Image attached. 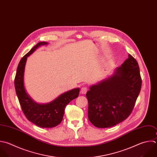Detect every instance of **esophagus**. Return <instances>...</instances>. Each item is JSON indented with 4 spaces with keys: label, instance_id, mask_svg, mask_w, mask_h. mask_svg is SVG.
I'll return each mask as SVG.
<instances>
[{
    "label": "esophagus",
    "instance_id": "1",
    "mask_svg": "<svg viewBox=\"0 0 157 157\" xmlns=\"http://www.w3.org/2000/svg\"><path fill=\"white\" fill-rule=\"evenodd\" d=\"M88 91V88L85 86H82L81 88V90H80V92L82 94H86V93Z\"/></svg>",
    "mask_w": 157,
    "mask_h": 157
}]
</instances>
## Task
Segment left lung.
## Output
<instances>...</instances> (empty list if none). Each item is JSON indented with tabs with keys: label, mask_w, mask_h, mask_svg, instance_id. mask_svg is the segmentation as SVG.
I'll return each mask as SVG.
<instances>
[{
	"label": "left lung",
	"mask_w": 157,
	"mask_h": 157,
	"mask_svg": "<svg viewBox=\"0 0 157 157\" xmlns=\"http://www.w3.org/2000/svg\"><path fill=\"white\" fill-rule=\"evenodd\" d=\"M142 85L139 67L131 55L113 74L90 86L86 96L90 122L100 128L113 126L131 113Z\"/></svg>",
	"instance_id": "1"
}]
</instances>
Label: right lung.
<instances>
[{
  "label": "right lung",
  "instance_id": "obj_1",
  "mask_svg": "<svg viewBox=\"0 0 157 157\" xmlns=\"http://www.w3.org/2000/svg\"><path fill=\"white\" fill-rule=\"evenodd\" d=\"M48 44L46 42L38 43L22 58L17 67L15 87L22 110L28 120L39 127L49 128L56 126L62 121L66 106L78 96L80 88H76L66 91L46 104L36 102L27 93L24 83L27 58L39 47Z\"/></svg>",
  "mask_w": 157,
  "mask_h": 157
}]
</instances>
